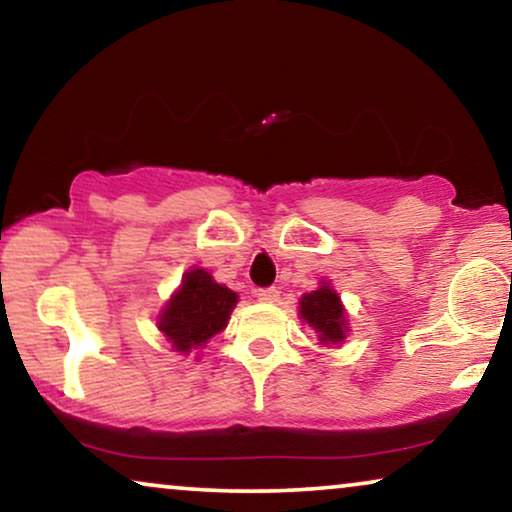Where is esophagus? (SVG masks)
Here are the masks:
<instances>
[{"label":"esophagus","mask_w":512,"mask_h":512,"mask_svg":"<svg viewBox=\"0 0 512 512\" xmlns=\"http://www.w3.org/2000/svg\"><path fill=\"white\" fill-rule=\"evenodd\" d=\"M256 298L261 300V303H277L279 300V289H275V286H270V289H258L256 291Z\"/></svg>","instance_id":"esophagus-1"}]
</instances>
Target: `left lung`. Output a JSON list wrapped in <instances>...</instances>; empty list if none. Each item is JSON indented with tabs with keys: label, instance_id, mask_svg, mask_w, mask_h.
Listing matches in <instances>:
<instances>
[{
	"label": "left lung",
	"instance_id": "8db88e82",
	"mask_svg": "<svg viewBox=\"0 0 512 512\" xmlns=\"http://www.w3.org/2000/svg\"><path fill=\"white\" fill-rule=\"evenodd\" d=\"M298 314L317 333L319 345L340 347L349 333L347 310L342 305L340 293L333 289L328 279H321L319 289L303 293L298 300Z\"/></svg>",
	"mask_w": 512,
	"mask_h": 512
}]
</instances>
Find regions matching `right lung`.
Returning a JSON list of instances; mask_svg holds the SVG:
<instances>
[{
	"instance_id": "1",
	"label": "right lung",
	"mask_w": 512,
	"mask_h": 512,
	"mask_svg": "<svg viewBox=\"0 0 512 512\" xmlns=\"http://www.w3.org/2000/svg\"><path fill=\"white\" fill-rule=\"evenodd\" d=\"M237 298L235 291L216 282L205 268L186 270L179 289L158 314V331L174 352H198L228 326Z\"/></svg>"
}]
</instances>
